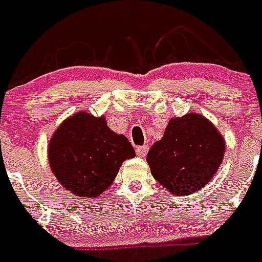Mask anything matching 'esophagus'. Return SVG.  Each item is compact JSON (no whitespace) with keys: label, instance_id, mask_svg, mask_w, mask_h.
<instances>
[{"label":"esophagus","instance_id":"esophagus-1","mask_svg":"<svg viewBox=\"0 0 262 262\" xmlns=\"http://www.w3.org/2000/svg\"><path fill=\"white\" fill-rule=\"evenodd\" d=\"M148 151V146H141V147H137V154L139 157H146Z\"/></svg>","mask_w":262,"mask_h":262}]
</instances>
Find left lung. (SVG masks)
Segmentation results:
<instances>
[{
  "mask_svg": "<svg viewBox=\"0 0 262 262\" xmlns=\"http://www.w3.org/2000/svg\"><path fill=\"white\" fill-rule=\"evenodd\" d=\"M226 141L207 118L189 112L171 118L147 161L152 177L174 196L192 194L214 179L225 158Z\"/></svg>",
  "mask_w": 262,
  "mask_h": 262,
  "instance_id": "obj_1",
  "label": "left lung"
}]
</instances>
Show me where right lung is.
Returning <instances> with one entry per match:
<instances>
[{
    "mask_svg": "<svg viewBox=\"0 0 262 262\" xmlns=\"http://www.w3.org/2000/svg\"><path fill=\"white\" fill-rule=\"evenodd\" d=\"M48 164L64 189L78 198H100L110 189L121 164L135 157L124 135L108 127L105 116L85 111L64 119L50 138Z\"/></svg>",
    "mask_w": 262,
    "mask_h": 262,
    "instance_id": "1",
    "label": "right lung"
}]
</instances>
